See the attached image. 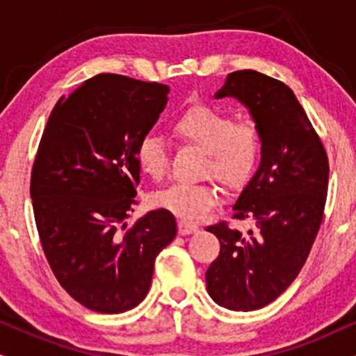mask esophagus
I'll return each instance as SVG.
<instances>
[{
    "label": "esophagus",
    "instance_id": "obj_1",
    "mask_svg": "<svg viewBox=\"0 0 356 356\" xmlns=\"http://www.w3.org/2000/svg\"><path fill=\"white\" fill-rule=\"evenodd\" d=\"M199 230V225L192 224V222H187V220H181L179 222V234L181 235H189V234H194Z\"/></svg>",
    "mask_w": 356,
    "mask_h": 356
}]
</instances>
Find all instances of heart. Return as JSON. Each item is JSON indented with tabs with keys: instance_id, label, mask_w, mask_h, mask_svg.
Segmentation results:
<instances>
[{
	"instance_id": "heart-1",
	"label": "heart",
	"mask_w": 356,
	"mask_h": 356,
	"mask_svg": "<svg viewBox=\"0 0 356 356\" xmlns=\"http://www.w3.org/2000/svg\"><path fill=\"white\" fill-rule=\"evenodd\" d=\"M174 129L184 139L207 151V170L230 186H242L262 156V136L254 122H234L232 115L212 106L197 104L179 115ZM136 159L140 170L152 179L164 177L169 156L165 140L147 132L137 144ZM222 199L216 182H175L156 194V204L186 220L209 216Z\"/></svg>"
}]
</instances>
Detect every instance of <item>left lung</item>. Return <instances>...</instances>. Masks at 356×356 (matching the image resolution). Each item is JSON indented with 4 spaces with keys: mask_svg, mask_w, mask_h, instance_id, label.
Segmentation results:
<instances>
[{
    "mask_svg": "<svg viewBox=\"0 0 356 356\" xmlns=\"http://www.w3.org/2000/svg\"><path fill=\"white\" fill-rule=\"evenodd\" d=\"M213 97L245 106L262 136L259 169L232 205L234 219L254 222V229L242 234L225 222L207 227L220 242L205 273L209 295L229 310L250 312L275 300L300 273L323 219L328 159L282 81L235 71Z\"/></svg>",
    "mask_w": 356,
    "mask_h": 356,
    "instance_id": "1",
    "label": "left lung"
}]
</instances>
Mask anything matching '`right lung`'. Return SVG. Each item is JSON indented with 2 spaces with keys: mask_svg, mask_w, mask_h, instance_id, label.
<instances>
[{
  "mask_svg": "<svg viewBox=\"0 0 356 356\" xmlns=\"http://www.w3.org/2000/svg\"><path fill=\"white\" fill-rule=\"evenodd\" d=\"M169 86L97 74L61 97L31 174L34 220L51 270L81 305L122 314L144 300L154 262L177 234L165 209L131 229L136 151L167 104Z\"/></svg>",
  "mask_w": 356,
  "mask_h": 356,
  "instance_id": "1",
  "label": "right lung"
}]
</instances>
